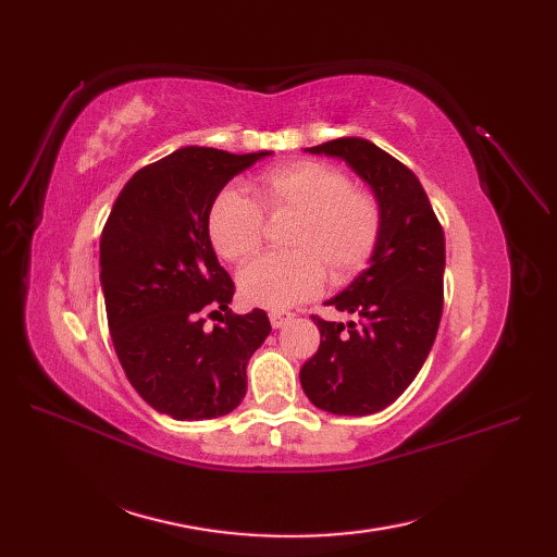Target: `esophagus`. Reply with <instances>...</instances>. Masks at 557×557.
<instances>
[{
  "mask_svg": "<svg viewBox=\"0 0 557 557\" xmlns=\"http://www.w3.org/2000/svg\"><path fill=\"white\" fill-rule=\"evenodd\" d=\"M290 320H293V313H288V311H272V313H269V323H272L274 330L283 327L285 323H290Z\"/></svg>",
  "mask_w": 557,
  "mask_h": 557,
  "instance_id": "obj_1",
  "label": "esophagus"
}]
</instances>
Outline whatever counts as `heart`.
Here are the masks:
<instances>
[{
	"label": "heart",
	"mask_w": 557,
	"mask_h": 557,
	"mask_svg": "<svg viewBox=\"0 0 557 557\" xmlns=\"http://www.w3.org/2000/svg\"><path fill=\"white\" fill-rule=\"evenodd\" d=\"M250 193L227 188L209 211V237L218 256L244 262L264 242L269 218H293L288 256H267L239 274V295L250 307L283 311L315 297L325 283L356 276L374 256L381 207L372 193L352 188L332 164L297 160L250 181Z\"/></svg>",
	"instance_id": "heart-1"
}]
</instances>
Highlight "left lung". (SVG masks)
Wrapping results in <instances>:
<instances>
[{
  "instance_id": "1",
  "label": "left lung",
  "mask_w": 557,
  "mask_h": 557,
  "mask_svg": "<svg viewBox=\"0 0 557 557\" xmlns=\"http://www.w3.org/2000/svg\"><path fill=\"white\" fill-rule=\"evenodd\" d=\"M307 150L344 160L372 188L381 237L364 272L325 301L358 320L313 315L320 346L299 381L318 409L369 416L391 407L430 356L444 309V230L416 174L376 144L342 137Z\"/></svg>"
}]
</instances>
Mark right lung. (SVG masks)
<instances>
[{
  "label": "right lung",
  "mask_w": 557,
  "mask_h": 557,
  "mask_svg": "<svg viewBox=\"0 0 557 557\" xmlns=\"http://www.w3.org/2000/svg\"><path fill=\"white\" fill-rule=\"evenodd\" d=\"M267 156L178 148L125 183L102 230L99 281L115 356L134 391L176 420L237 409L246 364L272 332L262 309H227L234 283L209 237L218 193ZM207 317L219 320L213 331Z\"/></svg>",
  "instance_id": "add662e5"
}]
</instances>
